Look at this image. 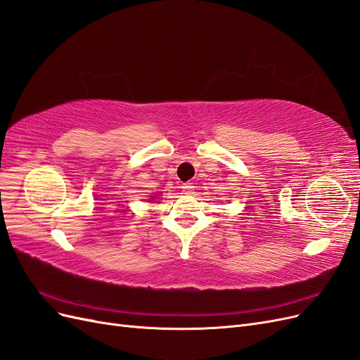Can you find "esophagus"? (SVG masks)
Returning <instances> with one entry per match:
<instances>
[{"instance_id":"esophagus-1","label":"esophagus","mask_w":360,"mask_h":360,"mask_svg":"<svg viewBox=\"0 0 360 360\" xmlns=\"http://www.w3.org/2000/svg\"><path fill=\"white\" fill-rule=\"evenodd\" d=\"M181 188H183V192H184V193H186V195H192V193H193V188H195V186H193L192 183H184Z\"/></svg>"}]
</instances>
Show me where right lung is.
<instances>
[{
	"mask_svg": "<svg viewBox=\"0 0 360 360\" xmlns=\"http://www.w3.org/2000/svg\"><path fill=\"white\" fill-rule=\"evenodd\" d=\"M155 198H156V197H151V198H150V200H148V201H153V200H155Z\"/></svg>",
	"mask_w": 360,
	"mask_h": 360,
	"instance_id": "1",
	"label": "right lung"
}]
</instances>
